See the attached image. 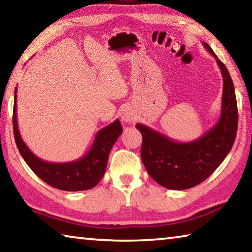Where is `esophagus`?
Returning <instances> with one entry per match:
<instances>
[{
	"label": "esophagus",
	"instance_id": "1",
	"mask_svg": "<svg viewBox=\"0 0 252 252\" xmlns=\"http://www.w3.org/2000/svg\"><path fill=\"white\" fill-rule=\"evenodd\" d=\"M135 118H136L135 113L131 109H129V108H126V109L123 110V112L121 113V120L123 122H126V123L134 122L135 121Z\"/></svg>",
	"mask_w": 252,
	"mask_h": 252
}]
</instances>
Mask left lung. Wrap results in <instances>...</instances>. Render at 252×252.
<instances>
[{
	"instance_id": "left-lung-1",
	"label": "left lung",
	"mask_w": 252,
	"mask_h": 252,
	"mask_svg": "<svg viewBox=\"0 0 252 252\" xmlns=\"http://www.w3.org/2000/svg\"><path fill=\"white\" fill-rule=\"evenodd\" d=\"M223 78L221 116L212 129L191 142H177L167 135L136 123L142 134L141 159L148 173L160 186L186 190L198 186L213 173L231 150L238 129V109L231 76L212 49L203 43Z\"/></svg>"
}]
</instances>
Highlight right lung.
Returning <instances> with one entry per match:
<instances>
[{
  "label": "right lung",
  "mask_w": 252,
  "mask_h": 252,
  "mask_svg": "<svg viewBox=\"0 0 252 252\" xmlns=\"http://www.w3.org/2000/svg\"><path fill=\"white\" fill-rule=\"evenodd\" d=\"M14 138L21 156L37 177L51 187L64 191H82L94 188L103 178L111 149L122 132L121 123L116 120L97 132L90 150L80 159L54 163L41 160L30 150L21 138L16 120V89L13 108Z\"/></svg>",
  "instance_id": "1"
}]
</instances>
